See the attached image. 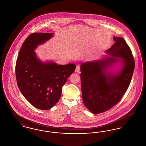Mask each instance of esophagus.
Masks as SVG:
<instances>
[{
  "mask_svg": "<svg viewBox=\"0 0 146 146\" xmlns=\"http://www.w3.org/2000/svg\"><path fill=\"white\" fill-rule=\"evenodd\" d=\"M76 72L77 73H80V65H77L76 66Z\"/></svg>",
  "mask_w": 146,
  "mask_h": 146,
  "instance_id": "34e87169",
  "label": "esophagus"
}]
</instances>
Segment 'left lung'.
Wrapping results in <instances>:
<instances>
[{"mask_svg":"<svg viewBox=\"0 0 146 146\" xmlns=\"http://www.w3.org/2000/svg\"><path fill=\"white\" fill-rule=\"evenodd\" d=\"M113 39L115 42L106 52L112 57L83 63L80 66L83 101L94 114L106 111L117 104L132 79L135 60L131 50L123 38L114 36ZM119 62L123 67L118 74H112L107 71L108 68Z\"/></svg>","mask_w":146,"mask_h":146,"instance_id":"1","label":"left lung"}]
</instances>
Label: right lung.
<instances>
[{
    "label": "right lung",
    "mask_w": 146,
    "mask_h": 146,
    "mask_svg": "<svg viewBox=\"0 0 146 146\" xmlns=\"http://www.w3.org/2000/svg\"><path fill=\"white\" fill-rule=\"evenodd\" d=\"M53 33H33L23 42L16 63L17 85L28 102L35 108L48 110L54 107L61 95L62 86L76 70L70 63L58 65L44 63L36 58L35 49L49 40Z\"/></svg>",
    "instance_id": "add662e5"
}]
</instances>
